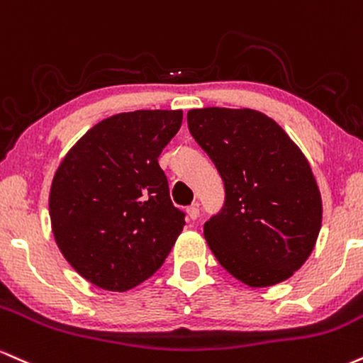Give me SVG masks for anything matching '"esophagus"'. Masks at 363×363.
<instances>
[{
    "mask_svg": "<svg viewBox=\"0 0 363 363\" xmlns=\"http://www.w3.org/2000/svg\"><path fill=\"white\" fill-rule=\"evenodd\" d=\"M186 216H189V219H191V220L199 219V216H200L199 203H195V206H190L189 208H186Z\"/></svg>",
    "mask_w": 363,
    "mask_h": 363,
    "instance_id": "esophagus-1",
    "label": "esophagus"
}]
</instances>
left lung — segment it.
<instances>
[{
  "label": "left lung",
  "instance_id": "1",
  "mask_svg": "<svg viewBox=\"0 0 363 363\" xmlns=\"http://www.w3.org/2000/svg\"><path fill=\"white\" fill-rule=\"evenodd\" d=\"M186 121L225 189L223 211L203 224L208 248L250 287L287 280L321 229V194L306 156L257 110L207 106L190 110Z\"/></svg>",
  "mask_w": 363,
  "mask_h": 363
}]
</instances>
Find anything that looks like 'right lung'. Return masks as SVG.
Returning <instances> with one entry per match:
<instances>
[{"label": "right lung", "mask_w": 363, "mask_h": 363, "mask_svg": "<svg viewBox=\"0 0 363 363\" xmlns=\"http://www.w3.org/2000/svg\"><path fill=\"white\" fill-rule=\"evenodd\" d=\"M182 110H135L93 125L54 174L49 214L59 250L78 274L123 292L163 265L185 225L157 157Z\"/></svg>", "instance_id": "add662e5"}]
</instances>
